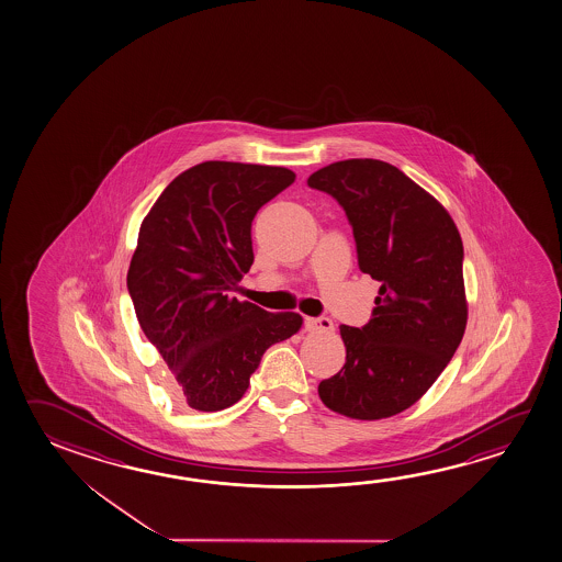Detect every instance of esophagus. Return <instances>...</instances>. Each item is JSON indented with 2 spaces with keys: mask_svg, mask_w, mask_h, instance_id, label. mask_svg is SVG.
<instances>
[{
  "mask_svg": "<svg viewBox=\"0 0 562 562\" xmlns=\"http://www.w3.org/2000/svg\"><path fill=\"white\" fill-rule=\"evenodd\" d=\"M305 328L306 333H333L334 324L330 318H326V316H318V318H313V316H306L305 318Z\"/></svg>",
  "mask_w": 562,
  "mask_h": 562,
  "instance_id": "esophagus-1",
  "label": "esophagus"
}]
</instances>
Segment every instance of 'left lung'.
Returning a JSON list of instances; mask_svg holds the SVG:
<instances>
[{"instance_id":"1","label":"left lung","mask_w":562,"mask_h":562,"mask_svg":"<svg viewBox=\"0 0 562 562\" xmlns=\"http://www.w3.org/2000/svg\"><path fill=\"white\" fill-rule=\"evenodd\" d=\"M306 182L338 200L358 266L381 283L370 323L340 326L346 363L318 395L344 417L387 419L427 393L462 342V238L445 206L390 162H333Z\"/></svg>"}]
</instances>
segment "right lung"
<instances>
[{"mask_svg":"<svg viewBox=\"0 0 562 562\" xmlns=\"http://www.w3.org/2000/svg\"><path fill=\"white\" fill-rule=\"evenodd\" d=\"M293 182L285 167L200 162L143 218L127 291L143 334L192 409L238 403L267 348L303 324L301 314L267 313L232 296L254 263L257 210Z\"/></svg>","mask_w":562,"mask_h":562,"instance_id":"right-lung-1","label":"right lung"}]
</instances>
